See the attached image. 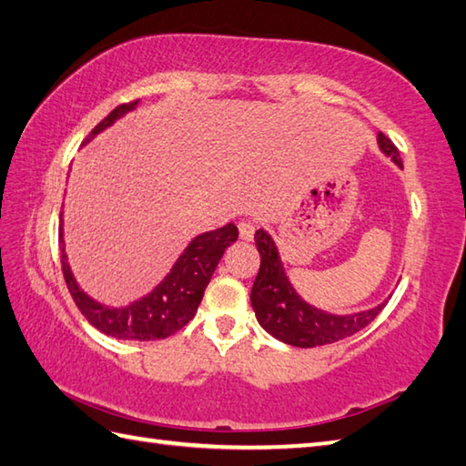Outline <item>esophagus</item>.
I'll list each match as a JSON object with an SVG mask.
<instances>
[{"mask_svg": "<svg viewBox=\"0 0 466 466\" xmlns=\"http://www.w3.org/2000/svg\"><path fill=\"white\" fill-rule=\"evenodd\" d=\"M238 232H240V238L250 242L254 238V224L252 222H240L238 224Z\"/></svg>", "mask_w": 466, "mask_h": 466, "instance_id": "obj_1", "label": "esophagus"}]
</instances>
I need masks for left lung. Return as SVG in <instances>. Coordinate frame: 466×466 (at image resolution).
<instances>
[{
	"label": "left lung",
	"mask_w": 466,
	"mask_h": 466,
	"mask_svg": "<svg viewBox=\"0 0 466 466\" xmlns=\"http://www.w3.org/2000/svg\"><path fill=\"white\" fill-rule=\"evenodd\" d=\"M376 140H379L382 154L390 156V160L402 167L399 150L389 137L380 132ZM254 240L260 252V270L250 292L252 309L262 329L286 344L299 346V349H314V346L349 339L364 326H369L389 302L384 300L374 309L354 314H332L316 309L296 292L284 270V262L272 236L260 228L256 230Z\"/></svg>",
	"instance_id": "left-lung-1"
}]
</instances>
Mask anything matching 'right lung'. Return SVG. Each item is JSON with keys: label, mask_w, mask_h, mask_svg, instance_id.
Returning <instances> with one entry per match:
<instances>
[{"label": "right lung", "mask_w": 466, "mask_h": 466, "mask_svg": "<svg viewBox=\"0 0 466 466\" xmlns=\"http://www.w3.org/2000/svg\"><path fill=\"white\" fill-rule=\"evenodd\" d=\"M136 106L137 100L117 106L94 127L92 134L86 137L84 146L116 120H120L122 116L136 110ZM62 216L64 214H59V248H62V272L67 290L94 329L120 340H162L190 322L202 302L204 290L218 262H220L228 246L238 240V228L234 226V222L198 234L186 246L180 258L174 262L172 270L164 276V280L154 286L152 292L122 306V309H114V306L94 300L74 279V272L67 264Z\"/></svg>", "instance_id": "obj_1"}]
</instances>
